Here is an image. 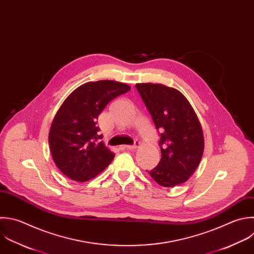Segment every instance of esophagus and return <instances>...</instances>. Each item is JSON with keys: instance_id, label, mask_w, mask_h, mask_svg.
<instances>
[{"instance_id": "obj_1", "label": "esophagus", "mask_w": 254, "mask_h": 254, "mask_svg": "<svg viewBox=\"0 0 254 254\" xmlns=\"http://www.w3.org/2000/svg\"><path fill=\"white\" fill-rule=\"evenodd\" d=\"M139 145H140V143L136 142L134 145H126V146H123V148L126 150H129V151H133V150H136L139 147Z\"/></svg>"}]
</instances>
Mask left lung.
Masks as SVG:
<instances>
[{"instance_id": "obj_1", "label": "left lung", "mask_w": 254, "mask_h": 254, "mask_svg": "<svg viewBox=\"0 0 254 254\" xmlns=\"http://www.w3.org/2000/svg\"><path fill=\"white\" fill-rule=\"evenodd\" d=\"M160 138L161 161L151 178L162 187L187 182L201 160L204 140L200 122L186 96L176 88L161 83H137Z\"/></svg>"}]
</instances>
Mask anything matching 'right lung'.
I'll list each match as a JSON object with an SVG mask.
<instances>
[{
	"instance_id": "right-lung-1",
	"label": "right lung",
	"mask_w": 254,
	"mask_h": 254,
	"mask_svg": "<svg viewBox=\"0 0 254 254\" xmlns=\"http://www.w3.org/2000/svg\"><path fill=\"white\" fill-rule=\"evenodd\" d=\"M130 86L114 80L86 82L73 90L58 110L49 133L53 160L75 182H87L112 162L115 154L103 142L96 121L105 106Z\"/></svg>"
}]
</instances>
